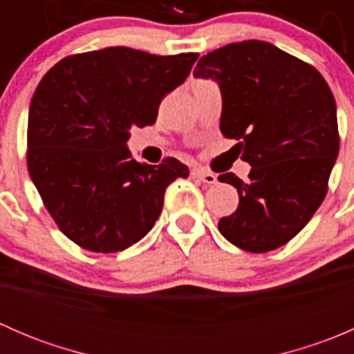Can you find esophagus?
Listing matches in <instances>:
<instances>
[{"mask_svg": "<svg viewBox=\"0 0 354 354\" xmlns=\"http://www.w3.org/2000/svg\"><path fill=\"white\" fill-rule=\"evenodd\" d=\"M192 178L197 181H202L203 185H214L217 181L216 174L209 173V171H203V169H194L192 171Z\"/></svg>", "mask_w": 354, "mask_h": 354, "instance_id": "1", "label": "esophagus"}]
</instances>
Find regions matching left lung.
<instances>
[{"label":"left lung","instance_id":"left-lung-1","mask_svg":"<svg viewBox=\"0 0 354 354\" xmlns=\"http://www.w3.org/2000/svg\"><path fill=\"white\" fill-rule=\"evenodd\" d=\"M194 77L223 92L221 133L238 140L250 181H219L240 195L236 212L219 221L227 241L252 253L286 245L327 194L339 154L335 101L308 63L263 41L233 42L198 59Z\"/></svg>","mask_w":354,"mask_h":354}]
</instances>
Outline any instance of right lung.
<instances>
[{
	"label": "right lung",
	"instance_id": "1",
	"mask_svg": "<svg viewBox=\"0 0 354 354\" xmlns=\"http://www.w3.org/2000/svg\"><path fill=\"white\" fill-rule=\"evenodd\" d=\"M197 58L116 46L66 56L39 82L28 109V174L73 243L97 253L137 243L159 217L166 188L188 178L174 157L137 162L127 142L131 127L156 123L162 97Z\"/></svg>",
	"mask_w": 354,
	"mask_h": 354
}]
</instances>
